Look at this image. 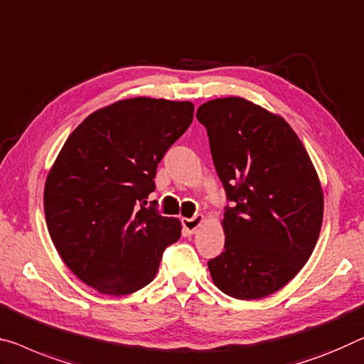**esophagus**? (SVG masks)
<instances>
[{
  "mask_svg": "<svg viewBox=\"0 0 364 364\" xmlns=\"http://www.w3.org/2000/svg\"><path fill=\"white\" fill-rule=\"evenodd\" d=\"M205 223L203 215H195L193 218H182V226L188 234H193Z\"/></svg>",
  "mask_w": 364,
  "mask_h": 364,
  "instance_id": "34e87169",
  "label": "esophagus"
}]
</instances>
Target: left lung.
<instances>
[{
	"instance_id": "left-lung-1",
	"label": "left lung",
	"mask_w": 364,
	"mask_h": 364,
	"mask_svg": "<svg viewBox=\"0 0 364 364\" xmlns=\"http://www.w3.org/2000/svg\"><path fill=\"white\" fill-rule=\"evenodd\" d=\"M226 206L225 250L208 262L213 283L236 299L277 293L309 260L323 216L314 164L283 117L242 97L201 104Z\"/></svg>"
}]
</instances>
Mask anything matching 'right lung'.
Listing matches in <instances>:
<instances>
[{
  "label": "right lung",
  "instance_id": "1",
  "mask_svg": "<svg viewBox=\"0 0 364 364\" xmlns=\"http://www.w3.org/2000/svg\"><path fill=\"white\" fill-rule=\"evenodd\" d=\"M193 120V104L133 97L102 107L66 139L50 169L43 210L66 267L102 294L153 282L181 221L146 208L159 161Z\"/></svg>",
  "mask_w": 364,
  "mask_h": 364
}]
</instances>
